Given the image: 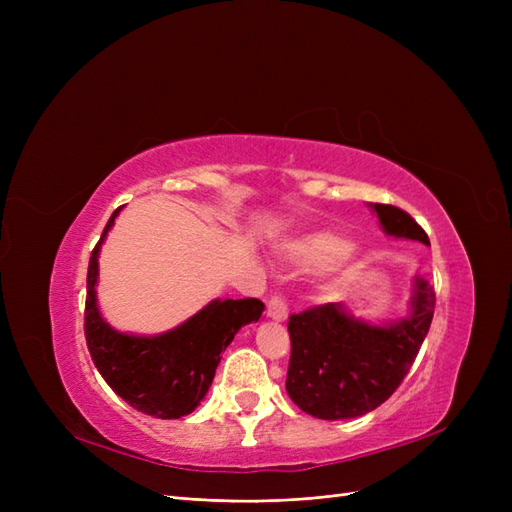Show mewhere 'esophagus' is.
I'll return each mask as SVG.
<instances>
[{"mask_svg":"<svg viewBox=\"0 0 512 512\" xmlns=\"http://www.w3.org/2000/svg\"><path fill=\"white\" fill-rule=\"evenodd\" d=\"M267 316L277 320V322H282V320L288 318V305H286V299L282 297L280 292L271 294V299L267 301Z\"/></svg>","mask_w":512,"mask_h":512,"instance_id":"obj_1","label":"esophagus"}]
</instances>
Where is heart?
<instances>
[{
  "instance_id": "b5f03b06",
  "label": "heart",
  "mask_w": 512,
  "mask_h": 512,
  "mask_svg": "<svg viewBox=\"0 0 512 512\" xmlns=\"http://www.w3.org/2000/svg\"><path fill=\"white\" fill-rule=\"evenodd\" d=\"M290 258L301 262V265H322L331 258L337 256V262L342 269H352L356 262V250L352 245H344L342 239H337L333 235H316V237H307L299 243L290 245L288 250Z\"/></svg>"
}]
</instances>
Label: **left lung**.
Here are the masks:
<instances>
[{"label": "left lung", "mask_w": 512, "mask_h": 512, "mask_svg": "<svg viewBox=\"0 0 512 512\" xmlns=\"http://www.w3.org/2000/svg\"><path fill=\"white\" fill-rule=\"evenodd\" d=\"M386 235L429 245L427 232L395 205H374ZM436 292L416 280L412 312L389 327H369L339 303L303 309L288 318L290 363L286 391L303 412L324 421L363 416L382 406L404 382L429 331Z\"/></svg>", "instance_id": "8db88e82"}]
</instances>
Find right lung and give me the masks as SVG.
Here are the masks:
<instances>
[{
	"instance_id": "1",
	"label": "right lung",
	"mask_w": 512,
	"mask_h": 512,
	"mask_svg": "<svg viewBox=\"0 0 512 512\" xmlns=\"http://www.w3.org/2000/svg\"><path fill=\"white\" fill-rule=\"evenodd\" d=\"M106 222L87 267L85 339L91 361L106 384L128 404L156 418L190 414L209 391L222 352L247 322L260 318L262 301H211L181 327L158 337H136L113 331L96 305L98 252L115 215Z\"/></svg>"
}]
</instances>
